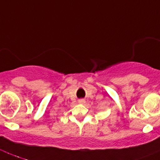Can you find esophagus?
<instances>
[{
  "instance_id": "esophagus-1",
  "label": "esophagus",
  "mask_w": 160,
  "mask_h": 160,
  "mask_svg": "<svg viewBox=\"0 0 160 160\" xmlns=\"http://www.w3.org/2000/svg\"><path fill=\"white\" fill-rule=\"evenodd\" d=\"M78 102H79V103H80V104H84V103H85V100H84V99H80V100H79Z\"/></svg>"
}]
</instances>
